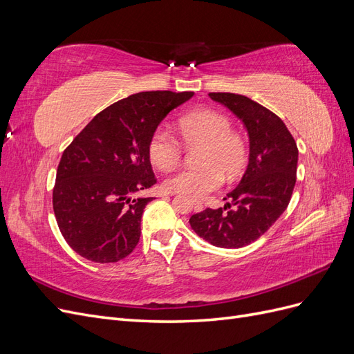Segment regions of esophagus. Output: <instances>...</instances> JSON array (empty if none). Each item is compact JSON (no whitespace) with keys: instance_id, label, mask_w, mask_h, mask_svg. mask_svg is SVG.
<instances>
[{"instance_id":"1","label":"esophagus","mask_w":354,"mask_h":354,"mask_svg":"<svg viewBox=\"0 0 354 354\" xmlns=\"http://www.w3.org/2000/svg\"><path fill=\"white\" fill-rule=\"evenodd\" d=\"M194 209H195L196 212H201V211L203 209L202 202H199V201H194Z\"/></svg>"}]
</instances>
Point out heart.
Listing matches in <instances>:
<instances>
[{"label": "heart", "mask_w": 354, "mask_h": 354, "mask_svg": "<svg viewBox=\"0 0 354 354\" xmlns=\"http://www.w3.org/2000/svg\"><path fill=\"white\" fill-rule=\"evenodd\" d=\"M177 134L187 146L203 145L199 155L202 167L180 169L167 177L164 186L171 194L202 198L221 185L223 176L229 180L239 176L246 164L245 140L232 131L230 118L217 109L198 108L180 116ZM147 155L156 168L168 171L178 165L181 146L168 131L159 128L149 138Z\"/></svg>", "instance_id": "heart-1"}]
</instances>
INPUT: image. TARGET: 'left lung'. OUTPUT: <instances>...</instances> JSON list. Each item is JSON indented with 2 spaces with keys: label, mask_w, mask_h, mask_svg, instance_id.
I'll return each mask as SVG.
<instances>
[{
  "label": "left lung",
  "mask_w": 354,
  "mask_h": 354,
  "mask_svg": "<svg viewBox=\"0 0 354 354\" xmlns=\"http://www.w3.org/2000/svg\"><path fill=\"white\" fill-rule=\"evenodd\" d=\"M209 97L241 120L250 138V159L224 208L194 214L189 223L198 236L218 248H242L259 239L279 218L295 186L298 149L279 116L233 93ZM229 207L230 211L225 209Z\"/></svg>",
  "instance_id": "8db88e82"
}]
</instances>
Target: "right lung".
<instances>
[{
  "label": "right lung",
  "mask_w": 354,
  "mask_h": 354,
  "mask_svg": "<svg viewBox=\"0 0 354 354\" xmlns=\"http://www.w3.org/2000/svg\"><path fill=\"white\" fill-rule=\"evenodd\" d=\"M194 93L143 91L95 115L65 149L53 209L71 248L94 263H116L140 239L143 209L136 198L156 183L147 142L164 118Z\"/></svg>",
  "instance_id": "right-lung-1"
}]
</instances>
